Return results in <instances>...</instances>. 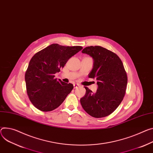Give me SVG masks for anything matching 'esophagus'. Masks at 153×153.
<instances>
[{"instance_id":"1","label":"esophagus","mask_w":153,"mask_h":153,"mask_svg":"<svg viewBox=\"0 0 153 153\" xmlns=\"http://www.w3.org/2000/svg\"><path fill=\"white\" fill-rule=\"evenodd\" d=\"M80 87V85L79 84H74V88H78V87Z\"/></svg>"}]
</instances>
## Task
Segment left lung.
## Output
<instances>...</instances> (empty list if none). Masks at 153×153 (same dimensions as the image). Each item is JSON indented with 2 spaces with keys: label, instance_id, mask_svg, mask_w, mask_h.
<instances>
[{
  "label": "left lung",
  "instance_id": "obj_1",
  "mask_svg": "<svg viewBox=\"0 0 153 153\" xmlns=\"http://www.w3.org/2000/svg\"><path fill=\"white\" fill-rule=\"evenodd\" d=\"M94 59L89 78L96 79L98 89L93 93L88 87L80 104L85 112L94 118H102L113 113L126 93L128 76L118 55L99 46H88L82 51Z\"/></svg>",
  "mask_w": 153,
  "mask_h": 153
}]
</instances>
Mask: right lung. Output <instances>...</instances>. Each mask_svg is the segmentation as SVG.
I'll list each match as a JSON object with an SVG mask.
<instances>
[{
	"mask_svg": "<svg viewBox=\"0 0 153 153\" xmlns=\"http://www.w3.org/2000/svg\"><path fill=\"white\" fill-rule=\"evenodd\" d=\"M82 49V46L52 44L32 57L25 74V80L27 95L36 108L43 112L52 111L60 106L70 93L73 85L57 80L54 74Z\"/></svg>",
	"mask_w": 153,
	"mask_h": 153,
	"instance_id": "obj_1",
	"label": "right lung"
}]
</instances>
